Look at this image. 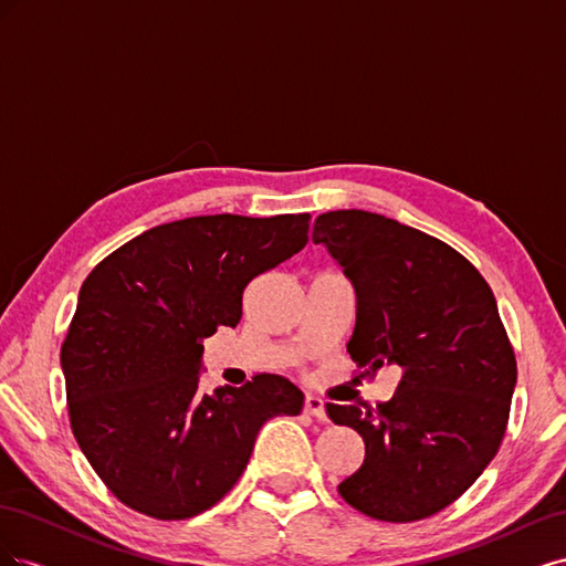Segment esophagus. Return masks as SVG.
Here are the masks:
<instances>
[{
    "label": "esophagus",
    "mask_w": 566,
    "mask_h": 566,
    "mask_svg": "<svg viewBox=\"0 0 566 566\" xmlns=\"http://www.w3.org/2000/svg\"><path fill=\"white\" fill-rule=\"evenodd\" d=\"M304 413H310V416H314L318 420L328 418V413H325V403L318 397H312V394L304 399Z\"/></svg>",
    "instance_id": "esophagus-1"
}]
</instances>
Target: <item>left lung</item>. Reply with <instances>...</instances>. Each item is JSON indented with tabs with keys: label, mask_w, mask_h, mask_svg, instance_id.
Here are the masks:
<instances>
[{
	"label": "left lung",
	"mask_w": 566,
	"mask_h": 566,
	"mask_svg": "<svg viewBox=\"0 0 566 566\" xmlns=\"http://www.w3.org/2000/svg\"><path fill=\"white\" fill-rule=\"evenodd\" d=\"M312 241L354 287L352 361L361 375L403 370L385 403H328L366 443L337 491L373 520L430 517L474 484L505 434L517 364L499 304L460 252L385 214L323 212Z\"/></svg>",
	"instance_id": "left-lung-1"
}]
</instances>
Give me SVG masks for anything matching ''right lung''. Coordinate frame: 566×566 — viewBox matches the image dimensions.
I'll return each instance as SVG.
<instances>
[{
  "mask_svg": "<svg viewBox=\"0 0 566 566\" xmlns=\"http://www.w3.org/2000/svg\"><path fill=\"white\" fill-rule=\"evenodd\" d=\"M310 214H208L148 229L80 287L61 347L73 434L125 505L200 515L243 474L262 424L300 416L304 391L262 373L200 391L202 339L235 328L243 290L306 245Z\"/></svg>",
  "mask_w": 566,
  "mask_h": 566,
  "instance_id": "1",
  "label": "right lung"
}]
</instances>
